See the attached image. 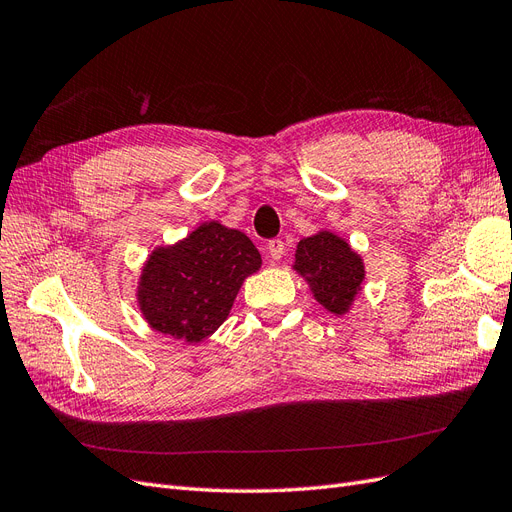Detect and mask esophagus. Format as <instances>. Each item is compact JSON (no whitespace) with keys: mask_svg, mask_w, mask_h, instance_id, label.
Segmentation results:
<instances>
[{"mask_svg":"<svg viewBox=\"0 0 512 512\" xmlns=\"http://www.w3.org/2000/svg\"><path fill=\"white\" fill-rule=\"evenodd\" d=\"M268 253H270V257L274 261H278L280 257H283L285 255V242H283V238H272L268 242Z\"/></svg>","mask_w":512,"mask_h":512,"instance_id":"obj_1","label":"esophagus"}]
</instances>
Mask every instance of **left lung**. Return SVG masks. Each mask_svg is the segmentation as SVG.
<instances>
[{"mask_svg":"<svg viewBox=\"0 0 512 512\" xmlns=\"http://www.w3.org/2000/svg\"><path fill=\"white\" fill-rule=\"evenodd\" d=\"M295 270L308 278L315 298L334 315H344L364 280V263L351 246L329 232L300 240Z\"/></svg>","mask_w":512,"mask_h":512,"instance_id":"1","label":"left lung"}]
</instances>
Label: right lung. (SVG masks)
Masks as SVG:
<instances>
[{"instance_id":"1","label":"right lung","mask_w":512,"mask_h":512,"mask_svg":"<svg viewBox=\"0 0 512 512\" xmlns=\"http://www.w3.org/2000/svg\"><path fill=\"white\" fill-rule=\"evenodd\" d=\"M261 255L238 229L204 223L148 259L140 283V308L157 332L200 342L232 310L242 280L259 270Z\"/></svg>"}]
</instances>
